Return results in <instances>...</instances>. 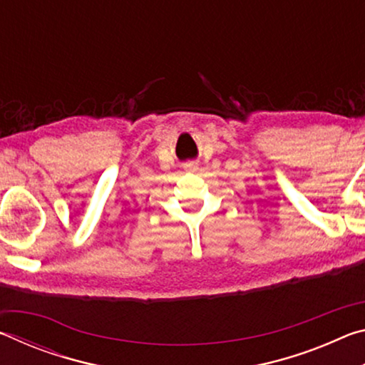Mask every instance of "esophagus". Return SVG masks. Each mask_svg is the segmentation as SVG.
I'll return each instance as SVG.
<instances>
[{
  "instance_id": "1",
  "label": "esophagus",
  "mask_w": 365,
  "mask_h": 365,
  "mask_svg": "<svg viewBox=\"0 0 365 365\" xmlns=\"http://www.w3.org/2000/svg\"><path fill=\"white\" fill-rule=\"evenodd\" d=\"M197 168H200V165H197V163H195V160H190V163L185 164V169L190 172H196Z\"/></svg>"
}]
</instances>
